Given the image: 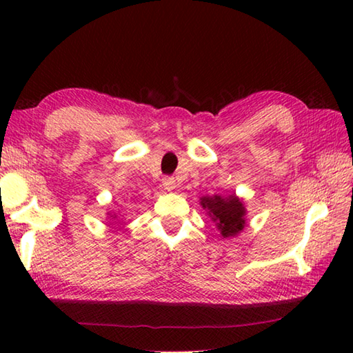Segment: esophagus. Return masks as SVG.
<instances>
[{
	"label": "esophagus",
	"mask_w": 353,
	"mask_h": 353,
	"mask_svg": "<svg viewBox=\"0 0 353 353\" xmlns=\"http://www.w3.org/2000/svg\"><path fill=\"white\" fill-rule=\"evenodd\" d=\"M162 185H163V188H165L166 191H172V190L176 188V181H174V177H163Z\"/></svg>",
	"instance_id": "34e87169"
}]
</instances>
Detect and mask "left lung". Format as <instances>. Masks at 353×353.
Wrapping results in <instances>:
<instances>
[{
	"instance_id": "left-lung-1",
	"label": "left lung",
	"mask_w": 353,
	"mask_h": 353,
	"mask_svg": "<svg viewBox=\"0 0 353 353\" xmlns=\"http://www.w3.org/2000/svg\"><path fill=\"white\" fill-rule=\"evenodd\" d=\"M199 201L223 238L236 236L246 225V205L236 194L202 196Z\"/></svg>"
}]
</instances>
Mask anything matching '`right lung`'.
<instances>
[{
    "label": "right lung",
    "instance_id": "add662e5",
    "mask_svg": "<svg viewBox=\"0 0 353 353\" xmlns=\"http://www.w3.org/2000/svg\"><path fill=\"white\" fill-rule=\"evenodd\" d=\"M107 219H110V221H115V219H119V212H107Z\"/></svg>",
    "mask_w": 353,
    "mask_h": 353
}]
</instances>
